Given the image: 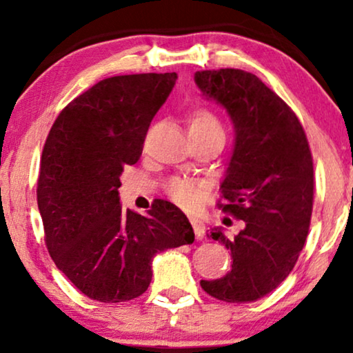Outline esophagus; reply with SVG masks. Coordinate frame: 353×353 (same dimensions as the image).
<instances>
[{
  "mask_svg": "<svg viewBox=\"0 0 353 353\" xmlns=\"http://www.w3.org/2000/svg\"><path fill=\"white\" fill-rule=\"evenodd\" d=\"M190 221H191L192 228H194L196 239H204V236H205V225L202 223L199 219H196V216H190Z\"/></svg>",
  "mask_w": 353,
  "mask_h": 353,
  "instance_id": "obj_1",
  "label": "esophagus"
}]
</instances>
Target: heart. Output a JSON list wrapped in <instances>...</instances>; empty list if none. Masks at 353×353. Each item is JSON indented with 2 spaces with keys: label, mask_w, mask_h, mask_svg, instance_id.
Wrapping results in <instances>:
<instances>
[{
  "label": "heart",
  "mask_w": 353,
  "mask_h": 353,
  "mask_svg": "<svg viewBox=\"0 0 353 353\" xmlns=\"http://www.w3.org/2000/svg\"><path fill=\"white\" fill-rule=\"evenodd\" d=\"M188 130L190 134H202L210 132H221V125L214 114L207 109H194L188 115ZM204 183L190 181L185 178H172L167 183V192L170 199L185 209H192L199 202Z\"/></svg>",
  "instance_id": "1"
}]
</instances>
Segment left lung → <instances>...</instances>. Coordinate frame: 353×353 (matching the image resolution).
Instances as JSON below:
<instances>
[{
	"label": "left lung",
	"mask_w": 353,
	"mask_h": 353,
	"mask_svg": "<svg viewBox=\"0 0 353 353\" xmlns=\"http://www.w3.org/2000/svg\"><path fill=\"white\" fill-rule=\"evenodd\" d=\"M194 81L234 125L219 207L245 221L234 236L210 231L230 250L233 265L223 278L202 279L201 286L219 301L254 302L288 278L305 244L315 185L310 146L297 115L257 75L201 70Z\"/></svg>",
	"instance_id": "left-lung-1"
}]
</instances>
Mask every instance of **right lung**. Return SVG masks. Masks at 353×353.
<instances>
[{"label": "right lung", "mask_w": 353, "mask_h": 353, "mask_svg": "<svg viewBox=\"0 0 353 353\" xmlns=\"http://www.w3.org/2000/svg\"><path fill=\"white\" fill-rule=\"evenodd\" d=\"M178 75L98 81L62 109L43 148L37 183L48 252L86 297L127 302L146 292L154 255L194 241L186 215L154 201L148 215L120 205V175L138 162L151 120Z\"/></svg>", "instance_id": "1"}]
</instances>
